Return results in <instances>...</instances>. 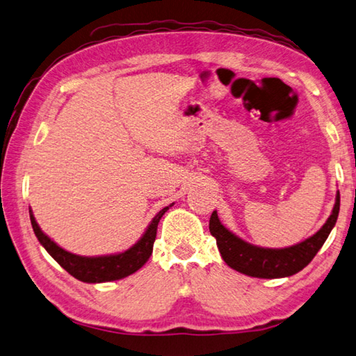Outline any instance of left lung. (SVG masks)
<instances>
[{
	"label": "left lung",
	"mask_w": 356,
	"mask_h": 356,
	"mask_svg": "<svg viewBox=\"0 0 356 356\" xmlns=\"http://www.w3.org/2000/svg\"><path fill=\"white\" fill-rule=\"evenodd\" d=\"M339 213V192L337 193L332 216L327 218L324 226L300 243L280 250L260 248L241 240L236 234L221 225L217 211L212 212L209 220V231L217 238V246L221 257L232 270L243 273L246 276L259 279L288 277L299 273L310 264L318 251L323 248L328 234L333 229Z\"/></svg>",
	"instance_id": "1"
}]
</instances>
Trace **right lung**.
I'll list each match as a JSON object with an SVG mask.
<instances>
[{
	"label": "right lung",
	"instance_id": "1",
	"mask_svg": "<svg viewBox=\"0 0 356 356\" xmlns=\"http://www.w3.org/2000/svg\"><path fill=\"white\" fill-rule=\"evenodd\" d=\"M170 206L164 207V209H161L156 213L155 218L150 221L149 227H147L145 232L143 234V237H140L131 248H129V250L119 254H110V256L99 257H83L65 251L63 248H60L56 241H52L42 229H40L35 218H33V213L31 211L29 212L32 229L35 232L40 243H42L44 250L51 254V257L56 260L60 266L65 268L72 277L82 280V282L100 284L111 282V280H119L130 276V274L136 273L139 268L149 260L153 251V243H155L156 238L158 223L161 217L169 211Z\"/></svg>",
	"mask_w": 356,
	"mask_h": 356
}]
</instances>
